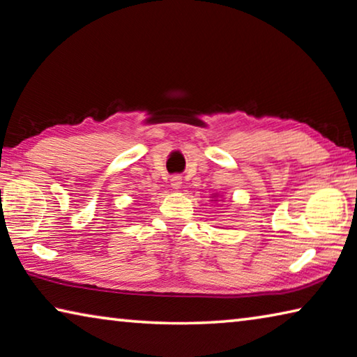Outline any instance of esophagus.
<instances>
[{
    "label": "esophagus",
    "mask_w": 357,
    "mask_h": 357,
    "mask_svg": "<svg viewBox=\"0 0 357 357\" xmlns=\"http://www.w3.org/2000/svg\"><path fill=\"white\" fill-rule=\"evenodd\" d=\"M169 183H172L173 189H179L181 184H183V179H181V176H173L172 179H169Z\"/></svg>",
    "instance_id": "1"
}]
</instances>
